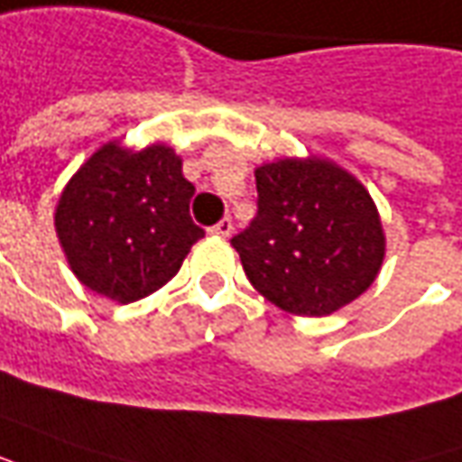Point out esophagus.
Instances as JSON below:
<instances>
[{
	"mask_svg": "<svg viewBox=\"0 0 462 462\" xmlns=\"http://www.w3.org/2000/svg\"><path fill=\"white\" fill-rule=\"evenodd\" d=\"M209 232H212V235H219V237H230V235H232V219L222 217L217 225H215V227H209Z\"/></svg>",
	"mask_w": 462,
	"mask_h": 462,
	"instance_id": "obj_1",
	"label": "esophagus"
}]
</instances>
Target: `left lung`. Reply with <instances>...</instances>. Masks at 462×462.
<instances>
[{"label":"left lung","mask_w":462,"mask_h":462,"mask_svg":"<svg viewBox=\"0 0 462 462\" xmlns=\"http://www.w3.org/2000/svg\"><path fill=\"white\" fill-rule=\"evenodd\" d=\"M255 184V217L230 243L260 296L296 316H328L374 283L382 222L349 171L283 159L260 166Z\"/></svg>","instance_id":"obj_1"}]
</instances>
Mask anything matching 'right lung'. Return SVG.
<instances>
[{"label":"right lung","instance_id":"right-lung-1","mask_svg":"<svg viewBox=\"0 0 462 462\" xmlns=\"http://www.w3.org/2000/svg\"><path fill=\"white\" fill-rule=\"evenodd\" d=\"M194 184L181 159L153 143L128 152L106 143L70 179L55 212L62 250L78 281L131 303L169 283L205 230L191 222Z\"/></svg>","mask_w":462,"mask_h":462}]
</instances>
